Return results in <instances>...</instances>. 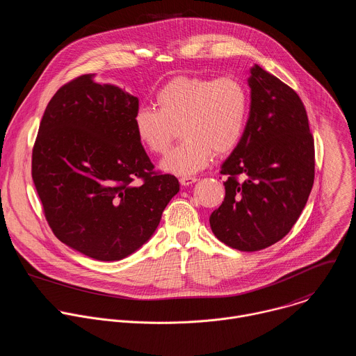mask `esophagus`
I'll use <instances>...</instances> for the list:
<instances>
[{
  "mask_svg": "<svg viewBox=\"0 0 356 356\" xmlns=\"http://www.w3.org/2000/svg\"><path fill=\"white\" fill-rule=\"evenodd\" d=\"M198 179L194 177V176H184V177H180V184L181 186H190L193 183H195Z\"/></svg>",
  "mask_w": 356,
  "mask_h": 356,
  "instance_id": "esophagus-1",
  "label": "esophagus"
}]
</instances>
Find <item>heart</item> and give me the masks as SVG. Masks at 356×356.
<instances>
[{"label": "heart", "instance_id": "b5f03b06", "mask_svg": "<svg viewBox=\"0 0 356 356\" xmlns=\"http://www.w3.org/2000/svg\"><path fill=\"white\" fill-rule=\"evenodd\" d=\"M156 108L140 107L133 118L144 148L163 155L177 137L184 138L161 163L162 169L187 176L204 169L213 155H226L243 140L250 96L233 76H175L155 96Z\"/></svg>", "mask_w": 356, "mask_h": 356}]
</instances>
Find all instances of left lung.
<instances>
[{
  "mask_svg": "<svg viewBox=\"0 0 356 356\" xmlns=\"http://www.w3.org/2000/svg\"><path fill=\"white\" fill-rule=\"evenodd\" d=\"M249 122L223 162L225 198L209 216L216 238L241 252L266 249L289 233L314 181V140L299 95L254 65Z\"/></svg>",
  "mask_w": 356,
  "mask_h": 356,
  "instance_id": "obj_1",
  "label": "left lung"
}]
</instances>
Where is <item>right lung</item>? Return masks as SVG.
Returning <instances> with one entry per match:
<instances>
[{
	"instance_id": "1",
	"label": "right lung",
	"mask_w": 356,
	"mask_h": 356,
	"mask_svg": "<svg viewBox=\"0 0 356 356\" xmlns=\"http://www.w3.org/2000/svg\"><path fill=\"white\" fill-rule=\"evenodd\" d=\"M137 110L138 97L81 75L51 97L33 145L32 177L49 226L95 260L138 250L179 193V180L155 172L138 141Z\"/></svg>"
}]
</instances>
